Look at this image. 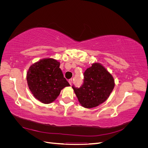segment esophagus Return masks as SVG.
Returning a JSON list of instances; mask_svg holds the SVG:
<instances>
[{
	"instance_id": "1",
	"label": "esophagus",
	"mask_w": 148,
	"mask_h": 148,
	"mask_svg": "<svg viewBox=\"0 0 148 148\" xmlns=\"http://www.w3.org/2000/svg\"><path fill=\"white\" fill-rule=\"evenodd\" d=\"M72 82H73V79H69V83L70 84H72Z\"/></svg>"
}]
</instances>
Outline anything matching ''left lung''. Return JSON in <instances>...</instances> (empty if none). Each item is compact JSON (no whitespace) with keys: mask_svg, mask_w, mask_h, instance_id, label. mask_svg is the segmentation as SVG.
Masks as SVG:
<instances>
[{"mask_svg":"<svg viewBox=\"0 0 148 148\" xmlns=\"http://www.w3.org/2000/svg\"><path fill=\"white\" fill-rule=\"evenodd\" d=\"M115 86L114 77L100 63L95 62L84 73V82L72 88L79 104L85 108H93L105 102Z\"/></svg>","mask_w":148,"mask_h":148,"instance_id":"8db88e82","label":"left lung"}]
</instances>
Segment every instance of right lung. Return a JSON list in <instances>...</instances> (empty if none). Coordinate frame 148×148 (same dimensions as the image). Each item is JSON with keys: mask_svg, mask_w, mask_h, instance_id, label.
Returning <instances> with one entry per match:
<instances>
[{"mask_svg": "<svg viewBox=\"0 0 148 148\" xmlns=\"http://www.w3.org/2000/svg\"><path fill=\"white\" fill-rule=\"evenodd\" d=\"M60 62L45 58L31 65L26 74L30 91L36 99L44 104L54 101L65 87L70 86L64 77Z\"/></svg>", "mask_w": 148, "mask_h": 148, "instance_id": "obj_1", "label": "right lung"}]
</instances>
